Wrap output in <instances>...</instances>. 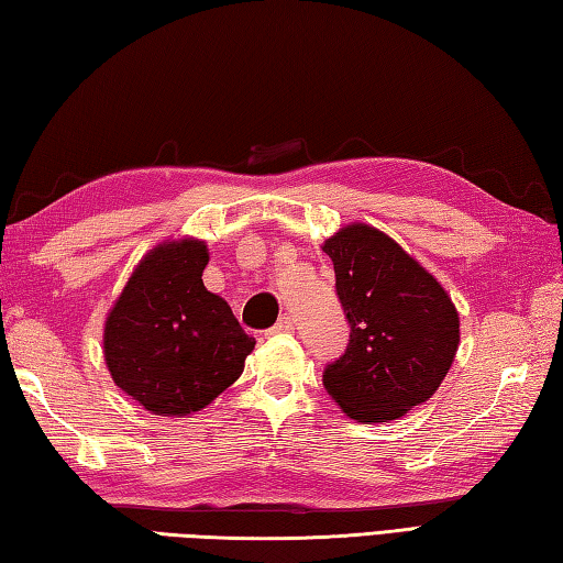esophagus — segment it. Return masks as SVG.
I'll list each match as a JSON object with an SVG mask.
<instances>
[{"mask_svg":"<svg viewBox=\"0 0 563 563\" xmlns=\"http://www.w3.org/2000/svg\"><path fill=\"white\" fill-rule=\"evenodd\" d=\"M294 328V318H291V313H284V316H279V321L274 323V328L269 333H286V331H291Z\"/></svg>","mask_w":563,"mask_h":563,"instance_id":"obj_1","label":"esophagus"}]
</instances>
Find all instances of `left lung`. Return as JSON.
I'll use <instances>...</instances> for the list:
<instances>
[{
	"instance_id": "obj_1",
	"label": "left lung",
	"mask_w": 563,
	"mask_h": 563,
	"mask_svg": "<svg viewBox=\"0 0 563 563\" xmlns=\"http://www.w3.org/2000/svg\"><path fill=\"white\" fill-rule=\"evenodd\" d=\"M350 325L323 387L355 421H391L427 401L459 350V311L417 260L363 222L325 240Z\"/></svg>"
}]
</instances>
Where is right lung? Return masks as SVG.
Listing matches in <instances>:
<instances>
[{
  "instance_id": "right-lung-1",
  "label": "right lung",
  "mask_w": 563,
  "mask_h": 563,
  "mask_svg": "<svg viewBox=\"0 0 563 563\" xmlns=\"http://www.w3.org/2000/svg\"><path fill=\"white\" fill-rule=\"evenodd\" d=\"M203 242H166L126 282L104 323L114 385L158 417H188L242 375L250 338L203 286Z\"/></svg>"
}]
</instances>
